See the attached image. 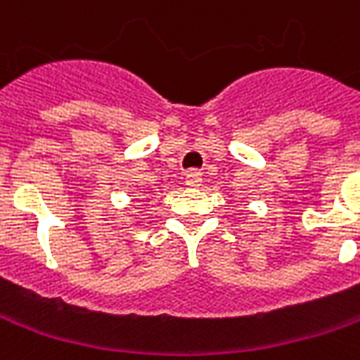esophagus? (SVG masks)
Here are the masks:
<instances>
[{"mask_svg":"<svg viewBox=\"0 0 360 360\" xmlns=\"http://www.w3.org/2000/svg\"><path fill=\"white\" fill-rule=\"evenodd\" d=\"M185 183H187L188 187H198L202 183V173L198 172V169H191L185 175Z\"/></svg>","mask_w":360,"mask_h":360,"instance_id":"34e87169","label":"esophagus"}]
</instances>
